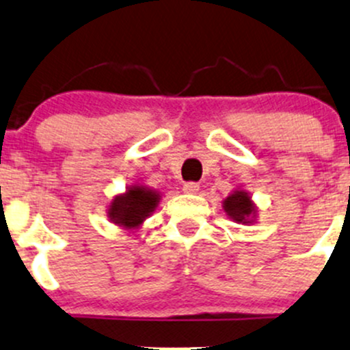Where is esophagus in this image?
Segmentation results:
<instances>
[{"mask_svg":"<svg viewBox=\"0 0 350 350\" xmlns=\"http://www.w3.org/2000/svg\"><path fill=\"white\" fill-rule=\"evenodd\" d=\"M198 189H200L198 183H185L183 185V191L185 193H198Z\"/></svg>","mask_w":350,"mask_h":350,"instance_id":"34e87169","label":"esophagus"}]
</instances>
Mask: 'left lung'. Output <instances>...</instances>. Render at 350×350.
<instances>
[{
  "label": "left lung",
  "mask_w": 350,
  "mask_h": 350,
  "mask_svg": "<svg viewBox=\"0 0 350 350\" xmlns=\"http://www.w3.org/2000/svg\"><path fill=\"white\" fill-rule=\"evenodd\" d=\"M224 210L237 224H252L256 220V204L250 200L249 193L235 189L224 200Z\"/></svg>",
  "instance_id": "left-lung-1"
}]
</instances>
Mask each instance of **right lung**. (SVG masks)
Instances as JSON below:
<instances>
[{
	"instance_id": "add662e5",
	"label": "right lung",
	"mask_w": 350,
	"mask_h": 350,
	"mask_svg": "<svg viewBox=\"0 0 350 350\" xmlns=\"http://www.w3.org/2000/svg\"><path fill=\"white\" fill-rule=\"evenodd\" d=\"M159 200L161 195L155 189L133 185L123 195L113 198L108 208V217L118 227H123L125 230H135L147 217L154 213Z\"/></svg>"
}]
</instances>
